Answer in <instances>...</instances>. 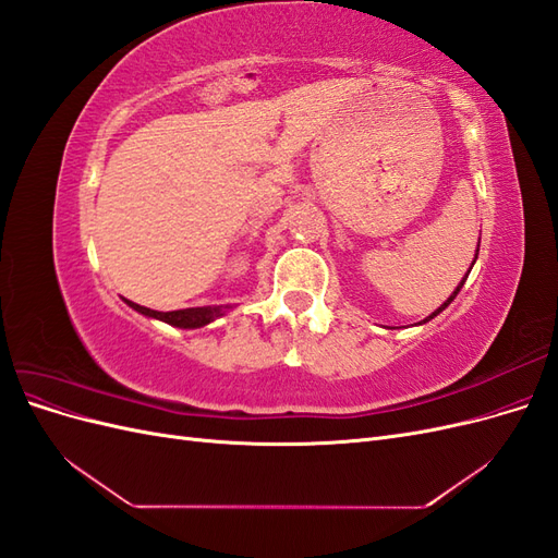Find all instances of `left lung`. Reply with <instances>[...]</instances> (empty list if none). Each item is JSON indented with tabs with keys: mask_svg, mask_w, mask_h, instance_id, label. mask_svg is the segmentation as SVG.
I'll return each mask as SVG.
<instances>
[{
	"mask_svg": "<svg viewBox=\"0 0 558 558\" xmlns=\"http://www.w3.org/2000/svg\"><path fill=\"white\" fill-rule=\"evenodd\" d=\"M477 253H480V244H477V251H475V260H477ZM475 260H472V265H475ZM472 265H470V269H472ZM470 269H468V272H465V277L461 279V283H459V286H456V289H453V293H451V295H449V298H447V300L442 302V305H440V307H437V310H435V312H433L430 316H426L424 320H421V324H428V320H430V318H435L437 314H440V312H445V310H447V307L451 305V302H453V298H456V295H459V291L463 289V283H465L468 275H470Z\"/></svg>",
	"mask_w": 558,
	"mask_h": 558,
	"instance_id": "8db88e82",
	"label": "left lung"
}]
</instances>
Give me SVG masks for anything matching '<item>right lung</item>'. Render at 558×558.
I'll return each instance as SVG.
<instances>
[{"mask_svg":"<svg viewBox=\"0 0 558 558\" xmlns=\"http://www.w3.org/2000/svg\"><path fill=\"white\" fill-rule=\"evenodd\" d=\"M125 302H128V307H132L134 312H140V314H144L148 318L165 320V324H170L174 328H185V330L209 326L211 320L221 318L228 310H232L230 305H207V307H191V310H177V312H156V310L142 307V305H137V302H132V300H125Z\"/></svg>","mask_w":558,"mask_h":558,"instance_id":"right-lung-1","label":"right lung"}]
</instances>
